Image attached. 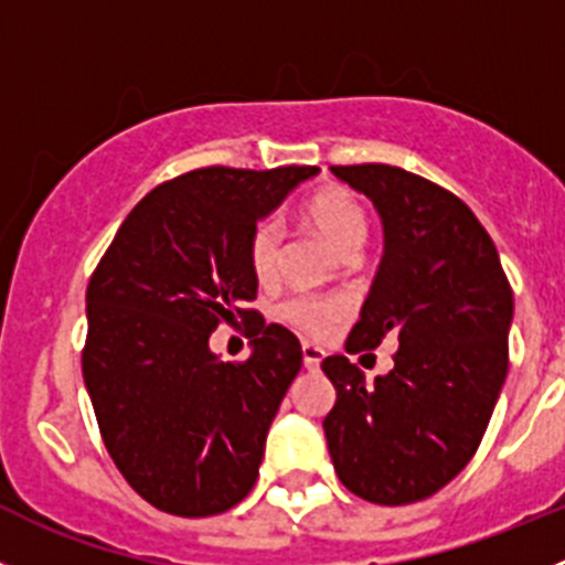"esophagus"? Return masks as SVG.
Segmentation results:
<instances>
[{"label": "esophagus", "mask_w": 565, "mask_h": 565, "mask_svg": "<svg viewBox=\"0 0 565 565\" xmlns=\"http://www.w3.org/2000/svg\"><path fill=\"white\" fill-rule=\"evenodd\" d=\"M300 351H303V367H307V371H318L320 362H323V348L312 345V342H303Z\"/></svg>", "instance_id": "obj_1"}]
</instances>
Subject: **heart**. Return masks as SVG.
<instances>
[{
	"label": "heart",
	"instance_id": "obj_1",
	"mask_svg": "<svg viewBox=\"0 0 565 565\" xmlns=\"http://www.w3.org/2000/svg\"><path fill=\"white\" fill-rule=\"evenodd\" d=\"M303 217L329 239L331 247L345 256L360 250L367 236V214L354 192L345 186H323L309 194L303 203ZM284 231L278 220L265 217L253 225L247 236V258L256 278L267 281L276 276L278 258H281ZM348 307L340 298H323V295H292L281 303V318L303 334H326L340 318H345Z\"/></svg>",
	"mask_w": 565,
	"mask_h": 565
}]
</instances>
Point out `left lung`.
<instances>
[{"label":"left lung","instance_id":"obj_1","mask_svg":"<svg viewBox=\"0 0 565 565\" xmlns=\"http://www.w3.org/2000/svg\"><path fill=\"white\" fill-rule=\"evenodd\" d=\"M373 200L384 256L348 354L398 342L393 371L367 384L326 356L337 402L323 418L340 482L373 504H413L477 455L508 376L513 289L473 211L449 189L390 163L331 167Z\"/></svg>","mask_w":565,"mask_h":565}]
</instances>
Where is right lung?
Listing matches in <instances>:
<instances>
[{"label": "right lung", "instance_id": "1", "mask_svg": "<svg viewBox=\"0 0 565 565\" xmlns=\"http://www.w3.org/2000/svg\"><path fill=\"white\" fill-rule=\"evenodd\" d=\"M318 167H205L136 203L86 289L83 379L110 460L145 502L217 515L256 484L267 429L298 376V337L265 323L247 236ZM220 322H242L245 363L210 354Z\"/></svg>", "mask_w": 565, "mask_h": 565}]
</instances>
